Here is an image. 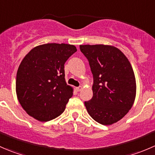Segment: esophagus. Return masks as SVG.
I'll return each mask as SVG.
<instances>
[{
	"label": "esophagus",
	"mask_w": 155,
	"mask_h": 155,
	"mask_svg": "<svg viewBox=\"0 0 155 155\" xmlns=\"http://www.w3.org/2000/svg\"><path fill=\"white\" fill-rule=\"evenodd\" d=\"M82 86H79V87H76V91H80L81 90H82Z\"/></svg>",
	"instance_id": "34e87169"
}]
</instances>
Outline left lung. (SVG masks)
<instances>
[{"label":"left lung","instance_id":"obj_1","mask_svg":"<svg viewBox=\"0 0 155 155\" xmlns=\"http://www.w3.org/2000/svg\"><path fill=\"white\" fill-rule=\"evenodd\" d=\"M93 74V97L85 101L94 120L110 125L121 120L136 97V79L130 63L118 48L107 45H80Z\"/></svg>","mask_w":155,"mask_h":155}]
</instances>
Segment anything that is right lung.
<instances>
[{"instance_id": "obj_1", "label": "right lung", "mask_w": 155, "mask_h": 155, "mask_svg": "<svg viewBox=\"0 0 155 155\" xmlns=\"http://www.w3.org/2000/svg\"><path fill=\"white\" fill-rule=\"evenodd\" d=\"M77 51L73 45L47 43L36 46L23 58L16 75V94L28 114L40 121L64 111L73 87L65 81L64 64Z\"/></svg>"}]
</instances>
